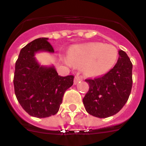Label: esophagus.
<instances>
[{
    "mask_svg": "<svg viewBox=\"0 0 146 146\" xmlns=\"http://www.w3.org/2000/svg\"><path fill=\"white\" fill-rule=\"evenodd\" d=\"M82 79L81 76H80L79 75H76L75 76V79H74V84L76 85L78 83V82H80V81H82Z\"/></svg>",
    "mask_w": 146,
    "mask_h": 146,
    "instance_id": "1",
    "label": "esophagus"
}]
</instances>
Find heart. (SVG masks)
Here are the masks:
<instances>
[{
    "mask_svg": "<svg viewBox=\"0 0 146 146\" xmlns=\"http://www.w3.org/2000/svg\"><path fill=\"white\" fill-rule=\"evenodd\" d=\"M117 56V49L113 44L90 42L72 47L65 62L69 65H83L87 74L98 76L105 74L113 67Z\"/></svg>",
    "mask_w": 146,
    "mask_h": 146,
    "instance_id": "1",
    "label": "heart"
}]
</instances>
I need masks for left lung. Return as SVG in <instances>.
<instances>
[{
    "label": "left lung",
    "mask_w": 146,
    "mask_h": 146,
    "mask_svg": "<svg viewBox=\"0 0 146 146\" xmlns=\"http://www.w3.org/2000/svg\"><path fill=\"white\" fill-rule=\"evenodd\" d=\"M113 69L102 77L86 80L89 89L83 98L86 111L91 115L106 118L118 113L127 103L132 89V64L123 50Z\"/></svg>",
    "instance_id": "1"
}]
</instances>
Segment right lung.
Masks as SVG:
<instances>
[{"label": "right lung", "mask_w": 146, "mask_h": 146, "mask_svg": "<svg viewBox=\"0 0 146 146\" xmlns=\"http://www.w3.org/2000/svg\"><path fill=\"white\" fill-rule=\"evenodd\" d=\"M48 38H39L26 44L15 65V95L29 115L48 117L58 112L64 92L73 84V76H60L54 65H41L35 54L54 52Z\"/></svg>", "instance_id": "1"}]
</instances>
